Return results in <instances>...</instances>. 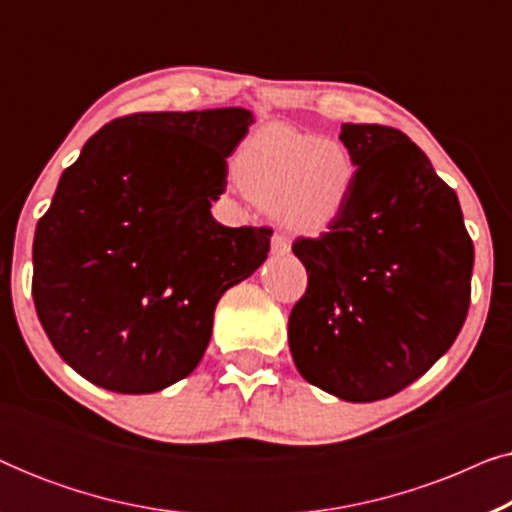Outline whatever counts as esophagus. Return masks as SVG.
I'll return each mask as SVG.
<instances>
[{"mask_svg":"<svg viewBox=\"0 0 512 512\" xmlns=\"http://www.w3.org/2000/svg\"><path fill=\"white\" fill-rule=\"evenodd\" d=\"M272 254L275 256H286L291 251V242L286 240L284 235H272Z\"/></svg>","mask_w":512,"mask_h":512,"instance_id":"esophagus-1","label":"esophagus"}]
</instances>
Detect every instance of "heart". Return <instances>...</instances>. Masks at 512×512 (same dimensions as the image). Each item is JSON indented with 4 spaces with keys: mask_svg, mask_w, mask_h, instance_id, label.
Returning a JSON list of instances; mask_svg holds the SVG:
<instances>
[{
    "mask_svg": "<svg viewBox=\"0 0 512 512\" xmlns=\"http://www.w3.org/2000/svg\"><path fill=\"white\" fill-rule=\"evenodd\" d=\"M233 172L247 198L275 209L291 233L312 237L338 223L359 174L352 151L340 139L284 123L251 132L235 153Z\"/></svg>",
    "mask_w": 512,
    "mask_h": 512,
    "instance_id": "1",
    "label": "heart"
}]
</instances>
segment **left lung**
<instances>
[{"mask_svg":"<svg viewBox=\"0 0 512 512\" xmlns=\"http://www.w3.org/2000/svg\"><path fill=\"white\" fill-rule=\"evenodd\" d=\"M356 186L338 223L298 240L307 291L291 310L298 373L349 403L398 394L457 340L473 242L459 198L401 130L342 123Z\"/></svg>","mask_w":512,"mask_h":512,"instance_id":"8db88e82","label":"left lung"}]
</instances>
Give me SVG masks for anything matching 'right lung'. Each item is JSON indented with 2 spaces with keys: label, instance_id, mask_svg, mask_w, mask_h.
Masks as SVG:
<instances>
[{
  "label": "right lung",
  "instance_id": "obj_1",
  "mask_svg": "<svg viewBox=\"0 0 512 512\" xmlns=\"http://www.w3.org/2000/svg\"><path fill=\"white\" fill-rule=\"evenodd\" d=\"M254 114L116 118L62 172L32 247V298L67 366L116 394H156L198 366L223 293L268 258L270 228H226L212 202Z\"/></svg>",
  "mask_w": 512,
  "mask_h": 512
}]
</instances>
